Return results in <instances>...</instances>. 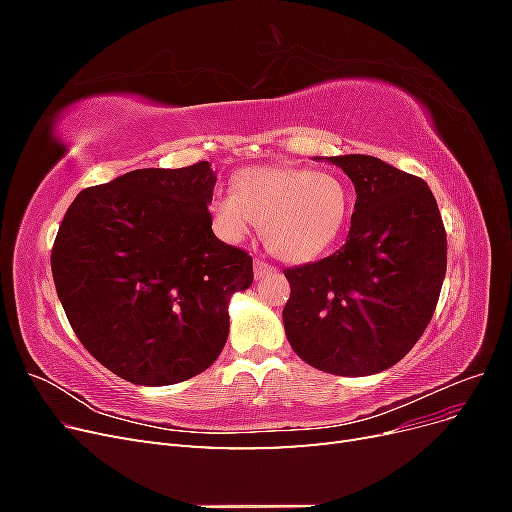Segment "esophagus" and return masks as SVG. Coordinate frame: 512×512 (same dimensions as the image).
Returning a JSON list of instances; mask_svg holds the SVG:
<instances>
[{"label":"esophagus","instance_id":"obj_1","mask_svg":"<svg viewBox=\"0 0 512 512\" xmlns=\"http://www.w3.org/2000/svg\"><path fill=\"white\" fill-rule=\"evenodd\" d=\"M275 269L269 265V262H265V260H254V275H256V280H262V277L265 275H269V273H273Z\"/></svg>","mask_w":512,"mask_h":512}]
</instances>
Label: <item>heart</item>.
I'll return each mask as SVG.
<instances>
[{
  "label": "heart",
  "mask_w": 512,
  "mask_h": 512,
  "mask_svg": "<svg viewBox=\"0 0 512 512\" xmlns=\"http://www.w3.org/2000/svg\"><path fill=\"white\" fill-rule=\"evenodd\" d=\"M215 230L241 243L262 226L267 250L286 262L322 256L342 235L352 209L344 177L297 166H254L235 177V192L209 203Z\"/></svg>",
  "instance_id": "1"
}]
</instances>
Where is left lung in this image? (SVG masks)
<instances>
[{
	"label": "left lung",
	"instance_id": "left-lung-1",
	"mask_svg": "<svg viewBox=\"0 0 512 512\" xmlns=\"http://www.w3.org/2000/svg\"><path fill=\"white\" fill-rule=\"evenodd\" d=\"M354 183L346 243L286 269V337L301 359L335 376L399 363L436 312L446 275V230L421 177L374 156L329 158Z\"/></svg>",
	"mask_w": 512,
	"mask_h": 512
}]
</instances>
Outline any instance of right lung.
I'll use <instances>...</instances> for the list:
<instances>
[{"label":"right lung","instance_id":"right-lung-1","mask_svg":"<svg viewBox=\"0 0 512 512\" xmlns=\"http://www.w3.org/2000/svg\"><path fill=\"white\" fill-rule=\"evenodd\" d=\"M213 185L209 162L138 168L83 190L57 230L51 269L70 327L123 380L183 382L226 344L228 301L254 269L213 235Z\"/></svg>","mask_w":512,"mask_h":512}]
</instances>
